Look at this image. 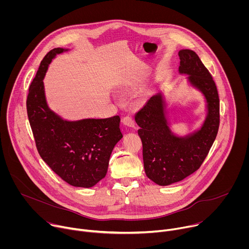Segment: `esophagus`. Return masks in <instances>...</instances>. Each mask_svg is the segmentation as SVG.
<instances>
[{
  "label": "esophagus",
  "mask_w": 249,
  "mask_h": 249,
  "mask_svg": "<svg viewBox=\"0 0 249 249\" xmlns=\"http://www.w3.org/2000/svg\"><path fill=\"white\" fill-rule=\"evenodd\" d=\"M122 123L125 125V126H128V127H134L135 126V123H134V120L131 116H126V117H123L122 118Z\"/></svg>",
  "instance_id": "obj_1"
}]
</instances>
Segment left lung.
<instances>
[{"mask_svg": "<svg viewBox=\"0 0 249 249\" xmlns=\"http://www.w3.org/2000/svg\"><path fill=\"white\" fill-rule=\"evenodd\" d=\"M178 55L179 73L188 75L189 84L204 95L207 115L199 130L182 137L174 135L165 116L166 105L161 92L152 96L135 115L143 144L145 172L161 186L181 181L201 166L220 125L219 94L209 71L194 51L182 49Z\"/></svg>", "mask_w": 249, "mask_h": 249, "instance_id": "8db88e82", "label": "left lung"}]
</instances>
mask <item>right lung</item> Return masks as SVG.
Wrapping results in <instances>:
<instances>
[{
    "label": "right lung",
    "mask_w": 249,
    "mask_h": 249,
    "mask_svg": "<svg viewBox=\"0 0 249 249\" xmlns=\"http://www.w3.org/2000/svg\"><path fill=\"white\" fill-rule=\"evenodd\" d=\"M68 50L54 48L41 61L29 87L27 116L42 160L70 185L89 188L105 177L110 155L123 135L118 115L68 121L48 107L43 79L52 59Z\"/></svg>",
    "instance_id": "obj_1"
}]
</instances>
